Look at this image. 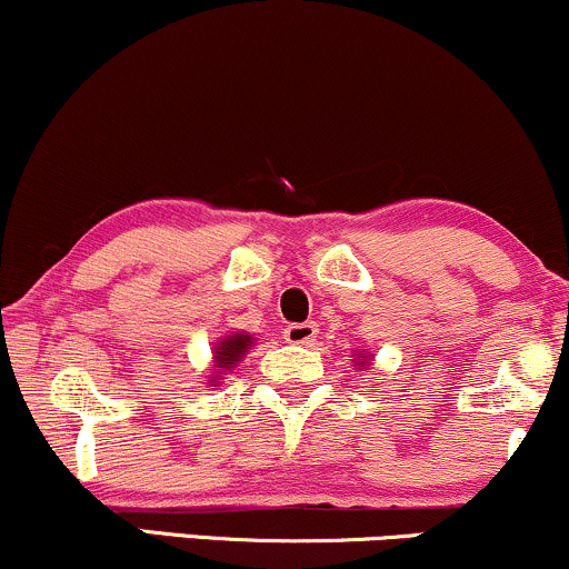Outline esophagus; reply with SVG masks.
Segmentation results:
<instances>
[{"label":"esophagus","mask_w":569,"mask_h":569,"mask_svg":"<svg viewBox=\"0 0 569 569\" xmlns=\"http://www.w3.org/2000/svg\"><path fill=\"white\" fill-rule=\"evenodd\" d=\"M317 325L313 321H300V325H290L284 329V340L292 342V346H308L317 338Z\"/></svg>","instance_id":"obj_1"}]
</instances>
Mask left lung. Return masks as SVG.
Here are the masks:
<instances>
[{"label":"left lung","instance_id":"8db88e82","mask_svg":"<svg viewBox=\"0 0 569 569\" xmlns=\"http://www.w3.org/2000/svg\"><path fill=\"white\" fill-rule=\"evenodd\" d=\"M356 361H359V363H369V356H363V353H356Z\"/></svg>","mask_w":569,"mask_h":569}]
</instances>
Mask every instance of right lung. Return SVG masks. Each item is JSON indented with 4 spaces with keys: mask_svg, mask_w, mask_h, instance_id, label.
Instances as JSON below:
<instances>
[{
    "mask_svg": "<svg viewBox=\"0 0 569 569\" xmlns=\"http://www.w3.org/2000/svg\"><path fill=\"white\" fill-rule=\"evenodd\" d=\"M250 342H252V338H250L248 332H234V335H229V338L219 340V346L213 348V353H216L213 356V363L221 371L237 367V361H240L242 356L248 353Z\"/></svg>",
    "mask_w": 569,
    "mask_h": 569,
    "instance_id": "obj_1",
    "label": "right lung"
}]
</instances>
